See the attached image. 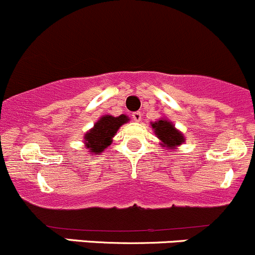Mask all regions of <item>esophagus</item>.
<instances>
[{"label":"esophagus","instance_id":"obj_1","mask_svg":"<svg viewBox=\"0 0 255 255\" xmlns=\"http://www.w3.org/2000/svg\"><path fill=\"white\" fill-rule=\"evenodd\" d=\"M131 117H132L133 122H136V123L141 122V119H142V114H141L140 112H135V113H132V115H131Z\"/></svg>","mask_w":255,"mask_h":255}]
</instances>
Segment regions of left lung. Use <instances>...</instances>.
<instances>
[{
    "mask_svg": "<svg viewBox=\"0 0 255 255\" xmlns=\"http://www.w3.org/2000/svg\"><path fill=\"white\" fill-rule=\"evenodd\" d=\"M153 132L160 140V145L162 147L167 148L170 152H175L181 145H183L186 137L178 128H176L173 123L166 118L156 120V122L150 123Z\"/></svg>",
    "mask_w": 255,
    "mask_h": 255,
    "instance_id": "1",
    "label": "left lung"
}]
</instances>
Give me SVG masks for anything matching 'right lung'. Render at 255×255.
I'll use <instances>...</instances> for the list:
<instances>
[{
	"label": "right lung",
	"instance_id": "right-lung-1",
	"mask_svg": "<svg viewBox=\"0 0 255 255\" xmlns=\"http://www.w3.org/2000/svg\"><path fill=\"white\" fill-rule=\"evenodd\" d=\"M128 115L122 114L120 117L103 115L99 118L90 130L84 133V146L93 155H100L108 146L112 145L113 137L117 135L118 130L128 122Z\"/></svg>",
	"mask_w": 255,
	"mask_h": 255
}]
</instances>
